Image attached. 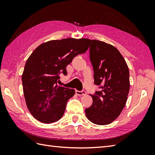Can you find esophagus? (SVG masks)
<instances>
[{
    "mask_svg": "<svg viewBox=\"0 0 155 155\" xmlns=\"http://www.w3.org/2000/svg\"><path fill=\"white\" fill-rule=\"evenodd\" d=\"M76 94L78 96H84L86 94V92L85 91H76Z\"/></svg>",
    "mask_w": 155,
    "mask_h": 155,
    "instance_id": "obj_1",
    "label": "esophagus"
}]
</instances>
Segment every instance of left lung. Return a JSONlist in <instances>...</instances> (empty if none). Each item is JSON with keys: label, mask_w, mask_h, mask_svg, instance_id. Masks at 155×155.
<instances>
[{"label": "left lung", "mask_w": 155, "mask_h": 155, "mask_svg": "<svg viewBox=\"0 0 155 155\" xmlns=\"http://www.w3.org/2000/svg\"><path fill=\"white\" fill-rule=\"evenodd\" d=\"M90 60L94 84L101 85L92 105L85 109L87 118L96 125H108L120 116L125 106L130 88L129 70L124 57L114 46L90 40Z\"/></svg>", "instance_id": "8db88e82"}]
</instances>
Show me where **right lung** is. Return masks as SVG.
Listing matches in <instances>:
<instances>
[{"label": "right lung", "instance_id": "obj_1", "mask_svg": "<svg viewBox=\"0 0 155 155\" xmlns=\"http://www.w3.org/2000/svg\"><path fill=\"white\" fill-rule=\"evenodd\" d=\"M90 39L67 38L40 45L27 59L22 75L23 92L31 114L44 124L62 118L74 89L58 85L59 74L76 55L86 52Z\"/></svg>", "mask_w": 155, "mask_h": 155}]
</instances>
